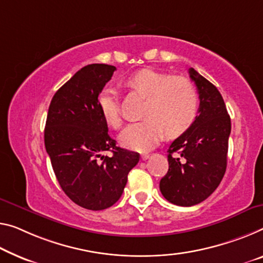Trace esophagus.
<instances>
[{
  "mask_svg": "<svg viewBox=\"0 0 263 263\" xmlns=\"http://www.w3.org/2000/svg\"><path fill=\"white\" fill-rule=\"evenodd\" d=\"M149 159V155L148 154H142L141 155V160L142 161H145V160H148Z\"/></svg>",
  "mask_w": 263,
  "mask_h": 263,
  "instance_id": "1",
  "label": "esophagus"
}]
</instances>
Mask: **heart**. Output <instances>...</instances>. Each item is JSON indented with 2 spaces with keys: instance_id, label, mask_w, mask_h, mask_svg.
I'll list each match as a JSON object with an SVG mask.
<instances>
[{
  "instance_id": "heart-1",
  "label": "heart",
  "mask_w": 263,
  "mask_h": 263,
  "mask_svg": "<svg viewBox=\"0 0 263 263\" xmlns=\"http://www.w3.org/2000/svg\"><path fill=\"white\" fill-rule=\"evenodd\" d=\"M126 86L147 99L143 121L129 124L120 135L124 147L147 152L162 140L163 135L174 139L182 135L195 122L200 99L196 88L185 78L142 69L129 78ZM99 108L103 119L112 128L122 124L116 92L106 87L99 95Z\"/></svg>"
}]
</instances>
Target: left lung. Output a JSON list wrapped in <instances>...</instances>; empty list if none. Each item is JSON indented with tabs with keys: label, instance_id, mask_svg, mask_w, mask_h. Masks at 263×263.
Here are the masks:
<instances>
[{
	"label": "left lung",
	"instance_id": "left-lung-1",
	"mask_svg": "<svg viewBox=\"0 0 263 263\" xmlns=\"http://www.w3.org/2000/svg\"><path fill=\"white\" fill-rule=\"evenodd\" d=\"M189 76L199 92V115L193 126L169 145V169L160 181L164 199L182 207L200 203L219 187L227 168L232 129L217 88L193 68Z\"/></svg>",
	"mask_w": 263,
	"mask_h": 263
}]
</instances>
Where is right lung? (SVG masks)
I'll return each instance as SVG.
<instances>
[{"instance_id":"1","label":"right lung","mask_w":263,"mask_h":263,"mask_svg":"<svg viewBox=\"0 0 263 263\" xmlns=\"http://www.w3.org/2000/svg\"><path fill=\"white\" fill-rule=\"evenodd\" d=\"M116 70L92 63L55 92L44 128V145L62 191L80 207L102 211L121 197L140 154L116 145L99 108V95ZM111 151V157L103 156Z\"/></svg>"}]
</instances>
